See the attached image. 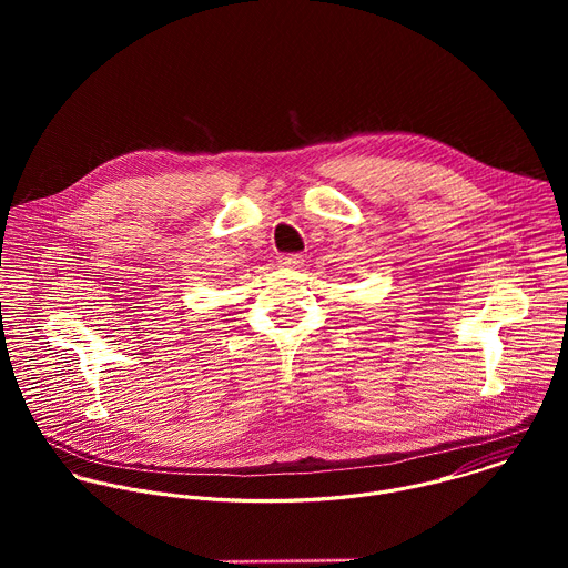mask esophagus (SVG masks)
<instances>
[{
	"instance_id": "34e87169",
	"label": "esophagus",
	"mask_w": 568,
	"mask_h": 568,
	"mask_svg": "<svg viewBox=\"0 0 568 568\" xmlns=\"http://www.w3.org/2000/svg\"><path fill=\"white\" fill-rule=\"evenodd\" d=\"M278 265H281V267H292V270H296V267L303 265V256H298V254L278 256Z\"/></svg>"
}]
</instances>
